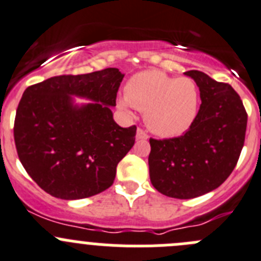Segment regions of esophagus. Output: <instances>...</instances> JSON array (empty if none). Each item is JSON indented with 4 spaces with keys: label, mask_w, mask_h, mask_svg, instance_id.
I'll return each instance as SVG.
<instances>
[{
    "label": "esophagus",
    "mask_w": 261,
    "mask_h": 261,
    "mask_svg": "<svg viewBox=\"0 0 261 261\" xmlns=\"http://www.w3.org/2000/svg\"><path fill=\"white\" fill-rule=\"evenodd\" d=\"M136 139L138 140H147L148 134L143 128H138V131H136Z\"/></svg>",
    "instance_id": "34e87169"
}]
</instances>
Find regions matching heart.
Segmentation results:
<instances>
[{
	"label": "heart",
	"instance_id": "obj_1",
	"mask_svg": "<svg viewBox=\"0 0 261 261\" xmlns=\"http://www.w3.org/2000/svg\"><path fill=\"white\" fill-rule=\"evenodd\" d=\"M119 106L145 112L148 127L157 135L171 138L186 133L196 121L199 90L189 77L176 79L160 70H145L128 80Z\"/></svg>",
	"mask_w": 261,
	"mask_h": 261
}]
</instances>
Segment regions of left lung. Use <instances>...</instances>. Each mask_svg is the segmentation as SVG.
I'll use <instances>...</instances> for the list:
<instances>
[{
	"label": "left lung",
	"instance_id": "obj_1",
	"mask_svg": "<svg viewBox=\"0 0 261 261\" xmlns=\"http://www.w3.org/2000/svg\"><path fill=\"white\" fill-rule=\"evenodd\" d=\"M199 89L201 107L184 135L149 139V176L160 193L191 199L220 187L232 174L243 148L247 113L229 84L188 70Z\"/></svg>",
	"mask_w": 261,
	"mask_h": 261
}]
</instances>
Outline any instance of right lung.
Returning <instances> with one entry per match:
<instances>
[{"instance_id":"obj_1","label":"right lung","mask_w":261,"mask_h":261,"mask_svg":"<svg viewBox=\"0 0 261 261\" xmlns=\"http://www.w3.org/2000/svg\"><path fill=\"white\" fill-rule=\"evenodd\" d=\"M117 68L51 77L27 87L19 101L14 140L21 165L40 188L62 199L108 189L117 165L135 143L136 126L113 119L123 80ZM72 96L89 98L77 106Z\"/></svg>"}]
</instances>
